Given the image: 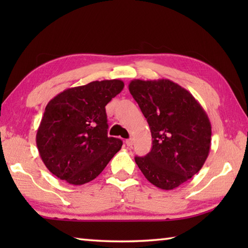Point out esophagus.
<instances>
[{"instance_id":"1","label":"esophagus","mask_w":248,"mask_h":248,"mask_svg":"<svg viewBox=\"0 0 248 248\" xmlns=\"http://www.w3.org/2000/svg\"><path fill=\"white\" fill-rule=\"evenodd\" d=\"M125 144H127L128 146H132V144H133V140H132V139H128V140H125Z\"/></svg>"}]
</instances>
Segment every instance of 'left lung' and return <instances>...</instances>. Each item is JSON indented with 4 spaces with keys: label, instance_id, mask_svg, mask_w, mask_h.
I'll list each match as a JSON object with an SVG mask.
<instances>
[{
    "label": "left lung",
    "instance_id": "left-lung-1",
    "mask_svg": "<svg viewBox=\"0 0 248 248\" xmlns=\"http://www.w3.org/2000/svg\"><path fill=\"white\" fill-rule=\"evenodd\" d=\"M129 91L150 125L152 149L136 156L145 178L175 189L203 166L211 145V124L189 92L170 79H133Z\"/></svg>",
    "mask_w": 248,
    "mask_h": 248
}]
</instances>
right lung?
Returning <instances> with one entry per match:
<instances>
[{
  "mask_svg": "<svg viewBox=\"0 0 248 248\" xmlns=\"http://www.w3.org/2000/svg\"><path fill=\"white\" fill-rule=\"evenodd\" d=\"M120 79L94 81L58 94L46 106L36 143L46 167L71 185L95 179L123 145L107 136L106 105L123 91Z\"/></svg>",
  "mask_w": 248,
  "mask_h": 248,
  "instance_id": "obj_1",
  "label": "right lung"
}]
</instances>
